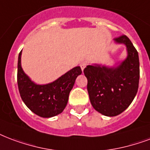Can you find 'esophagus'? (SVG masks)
Here are the masks:
<instances>
[{
  "instance_id": "esophagus-1",
  "label": "esophagus",
  "mask_w": 150,
  "mask_h": 150,
  "mask_svg": "<svg viewBox=\"0 0 150 150\" xmlns=\"http://www.w3.org/2000/svg\"><path fill=\"white\" fill-rule=\"evenodd\" d=\"M86 65H87V63L86 62H82L81 64H80V67H81V68H82V70L83 71V69L86 67Z\"/></svg>"
}]
</instances>
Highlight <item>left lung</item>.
Segmentation results:
<instances>
[{
	"mask_svg": "<svg viewBox=\"0 0 150 150\" xmlns=\"http://www.w3.org/2000/svg\"><path fill=\"white\" fill-rule=\"evenodd\" d=\"M127 45L128 56L116 68L88 65L84 69L87 90L95 110L115 116L128 108L139 89L140 70L138 51L126 35L115 38Z\"/></svg>",
	"mask_w": 150,
	"mask_h": 150,
	"instance_id": "1",
	"label": "left lung"
}]
</instances>
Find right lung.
<instances>
[{"mask_svg":"<svg viewBox=\"0 0 150 150\" xmlns=\"http://www.w3.org/2000/svg\"><path fill=\"white\" fill-rule=\"evenodd\" d=\"M80 67H75L55 82L47 85H36L31 82L21 67V52L18 59L17 83L22 100L38 116L49 118L60 114L67 105L68 96L78 75Z\"/></svg>","mask_w":150,"mask_h":150,"instance_id":"right-lung-1","label":"right lung"}]
</instances>
